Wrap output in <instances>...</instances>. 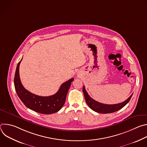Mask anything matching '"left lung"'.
Instances as JSON below:
<instances>
[{
	"instance_id": "8db88e82",
	"label": "left lung",
	"mask_w": 147,
	"mask_h": 147,
	"mask_svg": "<svg viewBox=\"0 0 147 147\" xmlns=\"http://www.w3.org/2000/svg\"><path fill=\"white\" fill-rule=\"evenodd\" d=\"M82 91L88 107L94 111L100 113H111L121 109L129 102L133 95L132 94L127 99L121 103L114 105H108L98 102L91 98L86 91L84 86H83Z\"/></svg>"
}]
</instances>
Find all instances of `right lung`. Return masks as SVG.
<instances>
[{
    "label": "right lung",
    "mask_w": 147,
    "mask_h": 147,
    "mask_svg": "<svg viewBox=\"0 0 147 147\" xmlns=\"http://www.w3.org/2000/svg\"><path fill=\"white\" fill-rule=\"evenodd\" d=\"M21 60L17 66L14 83L17 95L25 105L29 109L42 114L49 115L58 112L64 105L66 96L74 80L72 78L63 83L58 91L49 96H40L35 95L24 88L19 76V66Z\"/></svg>",
    "instance_id": "add662e5"
}]
</instances>
